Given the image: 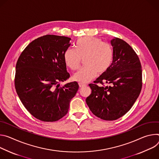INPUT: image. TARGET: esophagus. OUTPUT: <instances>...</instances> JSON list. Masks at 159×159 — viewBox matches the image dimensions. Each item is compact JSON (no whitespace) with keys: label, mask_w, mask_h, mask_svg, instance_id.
<instances>
[{"label":"esophagus","mask_w":159,"mask_h":159,"mask_svg":"<svg viewBox=\"0 0 159 159\" xmlns=\"http://www.w3.org/2000/svg\"><path fill=\"white\" fill-rule=\"evenodd\" d=\"M78 84H79V86H80V88H82V87H84V86H86V84H84V83H79Z\"/></svg>","instance_id":"1"}]
</instances>
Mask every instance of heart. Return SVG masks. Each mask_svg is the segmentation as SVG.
<instances>
[{
  "mask_svg": "<svg viewBox=\"0 0 159 159\" xmlns=\"http://www.w3.org/2000/svg\"><path fill=\"white\" fill-rule=\"evenodd\" d=\"M85 66L81 68L73 76L74 80L87 83L97 75L105 73L111 67L114 57L111 46L100 39L93 37L79 39L76 48H68L64 55L67 67L72 70L79 68L81 58H84Z\"/></svg>",
  "mask_w": 159,
  "mask_h": 159,
  "instance_id": "b5f03b06",
  "label": "heart"
}]
</instances>
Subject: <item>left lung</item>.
Masks as SVG:
<instances>
[{"instance_id":"1","label":"left lung","mask_w":159,"mask_h":159,"mask_svg":"<svg viewBox=\"0 0 159 159\" xmlns=\"http://www.w3.org/2000/svg\"><path fill=\"white\" fill-rule=\"evenodd\" d=\"M113 61L109 69L95 83L90 84L92 93L86 102L97 117L113 120L127 113L138 98L142 87V70L139 59L132 47L118 38L111 40Z\"/></svg>"}]
</instances>
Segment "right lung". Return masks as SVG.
Returning a JSON list of instances; mask_svg holds the SVG:
<instances>
[{"label": "right lung", "instance_id": "add662e5", "mask_svg": "<svg viewBox=\"0 0 159 159\" xmlns=\"http://www.w3.org/2000/svg\"><path fill=\"white\" fill-rule=\"evenodd\" d=\"M71 40L47 34L32 41L23 51L16 66L14 84L27 111L44 122L63 117L79 89L76 81L60 86L70 76L64 55Z\"/></svg>", "mask_w": 159, "mask_h": 159}]
</instances>
